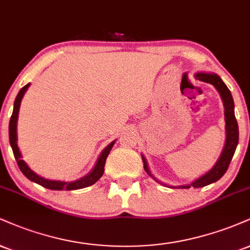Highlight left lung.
Wrapping results in <instances>:
<instances>
[{"mask_svg":"<svg viewBox=\"0 0 250 250\" xmlns=\"http://www.w3.org/2000/svg\"><path fill=\"white\" fill-rule=\"evenodd\" d=\"M195 78L198 80L204 81V83H211L218 89L220 93L222 101H224L225 106V121H226V143H225V148L222 150V154L219 158V161L216 162V164L213 167L211 171H208L206 174H204L203 177H200L199 179L194 180L192 184L180 186L182 188H190L191 186L193 188H204V186L212 184V183L216 182L226 173V171L229 167L231 158H233L234 152H235L236 146L239 143V127H237V121L235 119V114H234V101L233 96H231L229 89L227 88V86L225 85V83L220 79V77L216 76V74H209V73H197ZM143 164H144V170L150 174V171L148 169V165H146V159L143 157ZM151 176V174H150Z\"/></svg>","mask_w":250,"mask_h":250,"instance_id":"1","label":"left lung"}]
</instances>
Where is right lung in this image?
<instances>
[{
    "label": "right lung",
    "mask_w": 250,
    "mask_h": 250,
    "mask_svg": "<svg viewBox=\"0 0 250 250\" xmlns=\"http://www.w3.org/2000/svg\"><path fill=\"white\" fill-rule=\"evenodd\" d=\"M29 85H30V83L22 87V88H21V91L19 92V94H17L16 99H15L13 115H11L10 122H9V140H10V146H11V148H13L14 156H15V158H16L17 165H19L20 170L22 171L24 176H25L28 179L31 180V182L37 183V184L42 185L43 188H50V190H67V191H71V190H79V188H87V186L93 185L94 183L98 182V180L102 177V174H104L106 159L108 157V155H109L110 150H112V148H113L114 142L110 143L109 146H108L107 148L104 149V151H102V154L100 155V157H99L98 162H96L95 167L93 169L92 172L89 174H87V176L83 177V178H81V179L77 180V182H73V183L56 182V180H47V179L42 178V177L37 176V174H36L34 171L30 170V167L25 164V162H24L23 159L21 158V152L19 150V146H17V131H16V129H17V117H19V110H20L21 101H22L24 93H25L26 89H28Z\"/></svg>",
    "instance_id": "add662e5"
}]
</instances>
